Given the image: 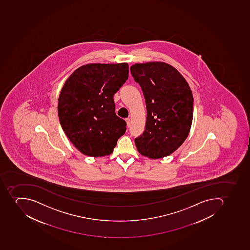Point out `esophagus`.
<instances>
[{
  "instance_id": "1",
  "label": "esophagus",
  "mask_w": 250,
  "mask_h": 250,
  "mask_svg": "<svg viewBox=\"0 0 250 250\" xmlns=\"http://www.w3.org/2000/svg\"><path fill=\"white\" fill-rule=\"evenodd\" d=\"M126 126L127 127H130V119H126Z\"/></svg>"
}]
</instances>
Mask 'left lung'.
<instances>
[{
  "label": "left lung",
  "mask_w": 250,
  "mask_h": 250,
  "mask_svg": "<svg viewBox=\"0 0 250 250\" xmlns=\"http://www.w3.org/2000/svg\"><path fill=\"white\" fill-rule=\"evenodd\" d=\"M130 69L142 87L147 108L145 131L134 140L137 149L149 159L168 156L184 143L191 130V88L174 67L163 62L137 63Z\"/></svg>",
  "instance_id": "1"
}]
</instances>
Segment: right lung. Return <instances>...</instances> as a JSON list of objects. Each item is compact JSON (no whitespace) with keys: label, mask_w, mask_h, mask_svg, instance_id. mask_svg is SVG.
<instances>
[{"label":"right lung","mask_w":250,"mask_h":250,"mask_svg":"<svg viewBox=\"0 0 250 250\" xmlns=\"http://www.w3.org/2000/svg\"><path fill=\"white\" fill-rule=\"evenodd\" d=\"M127 63H91L79 67L65 81L58 113L63 130L83 155L112 153L126 131V122L115 113L113 95L128 79Z\"/></svg>","instance_id":"add662e5"}]
</instances>
